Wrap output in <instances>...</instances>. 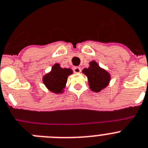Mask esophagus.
Segmentation results:
<instances>
[{"label": "esophagus", "instance_id": "esophagus-1", "mask_svg": "<svg viewBox=\"0 0 148 148\" xmlns=\"http://www.w3.org/2000/svg\"><path fill=\"white\" fill-rule=\"evenodd\" d=\"M73 71L74 73H79L81 72V68L79 66H75V67H73Z\"/></svg>", "mask_w": 148, "mask_h": 148}]
</instances>
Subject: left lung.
Masks as SVG:
<instances>
[{
	"instance_id": "left-lung-1",
	"label": "left lung",
	"mask_w": 148,
	"mask_h": 148,
	"mask_svg": "<svg viewBox=\"0 0 148 148\" xmlns=\"http://www.w3.org/2000/svg\"><path fill=\"white\" fill-rule=\"evenodd\" d=\"M88 77L90 88L94 92H99L108 84L110 75L106 70L101 69L95 61L90 63V66L82 70Z\"/></svg>"
}]
</instances>
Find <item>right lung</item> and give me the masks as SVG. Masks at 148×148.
I'll list each match as a JSON object with an SVG mask.
<instances>
[{"label":"right lung","instance_id":"obj_1","mask_svg":"<svg viewBox=\"0 0 148 148\" xmlns=\"http://www.w3.org/2000/svg\"><path fill=\"white\" fill-rule=\"evenodd\" d=\"M73 73L72 69L60 67L59 64L53 66L51 71L43 78L45 85L54 93H61L67 82V76Z\"/></svg>","mask_w":148,"mask_h":148}]
</instances>
